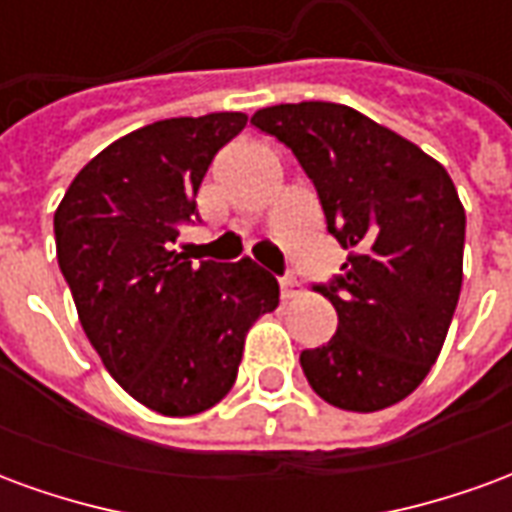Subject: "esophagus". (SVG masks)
Wrapping results in <instances>:
<instances>
[{
	"mask_svg": "<svg viewBox=\"0 0 512 512\" xmlns=\"http://www.w3.org/2000/svg\"><path fill=\"white\" fill-rule=\"evenodd\" d=\"M279 290H282V299H293L299 293V282L293 274H285V277H279Z\"/></svg>",
	"mask_w": 512,
	"mask_h": 512,
	"instance_id": "34e87169",
	"label": "esophagus"
}]
</instances>
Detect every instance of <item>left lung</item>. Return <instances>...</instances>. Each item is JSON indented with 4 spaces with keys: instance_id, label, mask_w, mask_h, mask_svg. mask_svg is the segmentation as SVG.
Segmentation results:
<instances>
[{
    "instance_id": "8db88e82",
    "label": "left lung",
    "mask_w": 512,
    "mask_h": 512,
    "mask_svg": "<svg viewBox=\"0 0 512 512\" xmlns=\"http://www.w3.org/2000/svg\"><path fill=\"white\" fill-rule=\"evenodd\" d=\"M252 126L293 150L326 230L348 249L329 285L337 332L301 351L318 395L345 411L408 397L439 359L463 282L466 213L436 158L351 106H266Z\"/></svg>"
}]
</instances>
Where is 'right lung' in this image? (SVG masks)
<instances>
[{
	"label": "right lung",
	"mask_w": 512,
	"mask_h": 512,
	"mask_svg": "<svg viewBox=\"0 0 512 512\" xmlns=\"http://www.w3.org/2000/svg\"><path fill=\"white\" fill-rule=\"evenodd\" d=\"M244 112L169 117L101 150L54 213L60 271L109 376L164 417L216 406L235 384L249 326L279 304L249 257L191 263L172 244L197 219L213 156Z\"/></svg>",
	"instance_id": "obj_1"
}]
</instances>
